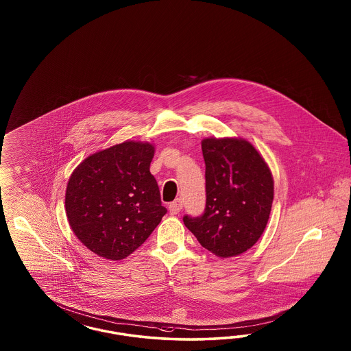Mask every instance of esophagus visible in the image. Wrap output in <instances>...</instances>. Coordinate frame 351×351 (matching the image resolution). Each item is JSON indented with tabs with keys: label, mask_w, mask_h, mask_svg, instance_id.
<instances>
[{
	"label": "esophagus",
	"mask_w": 351,
	"mask_h": 351,
	"mask_svg": "<svg viewBox=\"0 0 351 351\" xmlns=\"http://www.w3.org/2000/svg\"><path fill=\"white\" fill-rule=\"evenodd\" d=\"M169 208H170L171 215H176V213H180L181 210H182V201H181L180 198H178L176 201L171 203Z\"/></svg>",
	"instance_id": "34e87169"
}]
</instances>
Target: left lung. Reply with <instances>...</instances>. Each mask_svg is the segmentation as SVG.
<instances>
[{"label": "left lung", "mask_w": 351, "mask_h": 351, "mask_svg": "<svg viewBox=\"0 0 351 351\" xmlns=\"http://www.w3.org/2000/svg\"><path fill=\"white\" fill-rule=\"evenodd\" d=\"M206 208L184 216L198 242L220 258L250 250L265 230L274 198V180L263 156L245 138L202 140Z\"/></svg>", "instance_id": "left-lung-1"}]
</instances>
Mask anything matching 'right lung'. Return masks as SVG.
I'll return each instance as SVG.
<instances>
[{
    "label": "right lung",
    "instance_id": "1",
    "mask_svg": "<svg viewBox=\"0 0 351 351\" xmlns=\"http://www.w3.org/2000/svg\"><path fill=\"white\" fill-rule=\"evenodd\" d=\"M154 145L128 140L99 150L72 172L65 213L81 243L106 260H122L143 245L167 210L150 173Z\"/></svg>",
    "mask_w": 351,
    "mask_h": 351
}]
</instances>
